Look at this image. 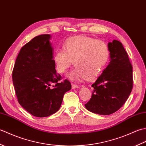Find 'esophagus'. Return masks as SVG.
I'll use <instances>...</instances> for the list:
<instances>
[{"instance_id": "obj_1", "label": "esophagus", "mask_w": 146, "mask_h": 146, "mask_svg": "<svg viewBox=\"0 0 146 146\" xmlns=\"http://www.w3.org/2000/svg\"><path fill=\"white\" fill-rule=\"evenodd\" d=\"M72 88L73 89H76V88H80V86L78 85H75V84H72Z\"/></svg>"}]
</instances>
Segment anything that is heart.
<instances>
[{"mask_svg": "<svg viewBox=\"0 0 146 146\" xmlns=\"http://www.w3.org/2000/svg\"><path fill=\"white\" fill-rule=\"evenodd\" d=\"M63 48V50L55 52L53 61L60 73L66 72L74 61L76 68L67 75L71 81L96 79L103 71L110 56L106 43L85 36L70 38Z\"/></svg>", "mask_w": 146, "mask_h": 146, "instance_id": "heart-1", "label": "heart"}]
</instances>
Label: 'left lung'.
Instances as JSON below:
<instances>
[{
    "instance_id": "left-lung-1",
    "label": "left lung",
    "mask_w": 146,
    "mask_h": 146,
    "mask_svg": "<svg viewBox=\"0 0 146 146\" xmlns=\"http://www.w3.org/2000/svg\"><path fill=\"white\" fill-rule=\"evenodd\" d=\"M110 62L92 84L90 100L85 106L91 112L107 115L122 107L133 87L132 66L122 43L117 40L108 43Z\"/></svg>"
}]
</instances>
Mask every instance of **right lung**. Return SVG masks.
<instances>
[{
	"instance_id": "right-lung-1",
	"label": "right lung",
	"mask_w": 146,
	"mask_h": 146,
	"mask_svg": "<svg viewBox=\"0 0 146 146\" xmlns=\"http://www.w3.org/2000/svg\"><path fill=\"white\" fill-rule=\"evenodd\" d=\"M51 35H42L32 39L21 48L12 71V80L19 104L38 117H48L60 109L63 95L71 88L65 80L58 82L53 61L54 49Z\"/></svg>"
}]
</instances>
